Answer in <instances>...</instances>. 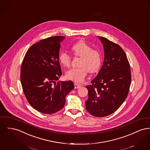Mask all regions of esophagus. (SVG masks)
<instances>
[{
    "label": "esophagus",
    "mask_w": 150,
    "mask_h": 150,
    "mask_svg": "<svg viewBox=\"0 0 150 150\" xmlns=\"http://www.w3.org/2000/svg\"><path fill=\"white\" fill-rule=\"evenodd\" d=\"M74 86H75V88H79L81 87V85L76 83H74Z\"/></svg>",
    "instance_id": "obj_1"
}]
</instances>
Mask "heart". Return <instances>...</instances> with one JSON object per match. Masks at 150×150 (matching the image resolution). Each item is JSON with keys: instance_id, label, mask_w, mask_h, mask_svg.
<instances>
[{"instance_id": "b5f03b06", "label": "heart", "mask_w": 150, "mask_h": 150, "mask_svg": "<svg viewBox=\"0 0 150 150\" xmlns=\"http://www.w3.org/2000/svg\"><path fill=\"white\" fill-rule=\"evenodd\" d=\"M71 49L76 57L81 58L79 62L80 67L69 70L66 73V76L68 79L81 83L85 79L88 71L95 73L100 69L103 62L102 54L84 41L76 42L72 46ZM59 60L63 66H70L71 57L69 54L62 52L59 55Z\"/></svg>"}]
</instances>
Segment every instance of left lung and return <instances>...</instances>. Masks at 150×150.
<instances>
[{
	"label": "left lung",
	"mask_w": 150,
	"mask_h": 150,
	"mask_svg": "<svg viewBox=\"0 0 150 150\" xmlns=\"http://www.w3.org/2000/svg\"><path fill=\"white\" fill-rule=\"evenodd\" d=\"M104 49L103 66L96 77L87 86L88 113L103 117L116 111L127 97L131 84L130 66L122 48L103 37H98Z\"/></svg>",
	"instance_id": "1"
}]
</instances>
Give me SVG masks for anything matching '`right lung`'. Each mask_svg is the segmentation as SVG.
Masks as SVG:
<instances>
[{"instance_id": "add662e5", "label": "right lung", "mask_w": 150, "mask_h": 150, "mask_svg": "<svg viewBox=\"0 0 150 150\" xmlns=\"http://www.w3.org/2000/svg\"><path fill=\"white\" fill-rule=\"evenodd\" d=\"M64 36H53L32 45L22 62L20 80L29 104L45 114L59 111L65 97L74 88L72 81L56 83L62 75L59 62L60 42Z\"/></svg>"}]
</instances>
